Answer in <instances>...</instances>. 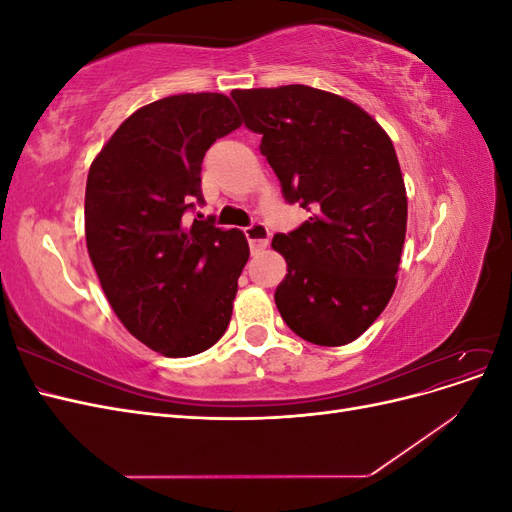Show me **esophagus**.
<instances>
[{"label":"esophagus","instance_id":"34e87169","mask_svg":"<svg viewBox=\"0 0 512 512\" xmlns=\"http://www.w3.org/2000/svg\"><path fill=\"white\" fill-rule=\"evenodd\" d=\"M245 237H247V241H250L252 252H260V250H265V247L269 245L271 232H269V228L265 224L254 222L252 226L245 228Z\"/></svg>","mask_w":512,"mask_h":512}]
</instances>
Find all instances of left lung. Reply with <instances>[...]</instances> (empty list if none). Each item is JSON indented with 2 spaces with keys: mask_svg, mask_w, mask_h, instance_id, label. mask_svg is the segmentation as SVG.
Instances as JSON below:
<instances>
[{
  "mask_svg": "<svg viewBox=\"0 0 512 512\" xmlns=\"http://www.w3.org/2000/svg\"><path fill=\"white\" fill-rule=\"evenodd\" d=\"M243 123L288 203L309 218L273 237L288 273L275 305L316 346L363 335L391 301L408 224L397 153L380 123L331 91L307 85L235 89Z\"/></svg>",
  "mask_w": 512,
  "mask_h": 512,
  "instance_id": "left-lung-1",
  "label": "left lung"
}]
</instances>
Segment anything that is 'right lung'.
Wrapping results in <instances>:
<instances>
[{"mask_svg":"<svg viewBox=\"0 0 512 512\" xmlns=\"http://www.w3.org/2000/svg\"><path fill=\"white\" fill-rule=\"evenodd\" d=\"M239 126L224 94L168 96L123 121L87 175L85 239L106 299L138 342L173 359L224 335L250 258L241 230L183 220L205 203V151Z\"/></svg>","mask_w":512,"mask_h":512,"instance_id":"right-lung-1","label":"right lung"}]
</instances>
